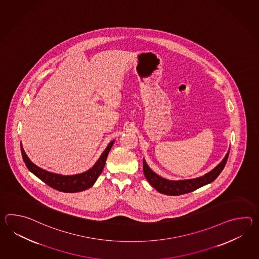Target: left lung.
<instances>
[{
  "label": "left lung",
  "mask_w": 259,
  "mask_h": 259,
  "mask_svg": "<svg viewBox=\"0 0 259 259\" xmlns=\"http://www.w3.org/2000/svg\"><path fill=\"white\" fill-rule=\"evenodd\" d=\"M230 151L226 154L224 159L219 163L218 166L213 169L211 172H207L206 175L197 179H187V180H169L164 179L158 174H156L150 168L148 163L143 159V171L145 178L157 191L166 195L179 196L186 194L201 188L204 185L213 182L224 169L225 165L228 161Z\"/></svg>",
  "instance_id": "left-lung-1"
}]
</instances>
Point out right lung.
I'll list each match as a JSON object with an SVG mask.
<instances>
[{"label":"right lung","mask_w":259,"mask_h":259,"mask_svg":"<svg viewBox=\"0 0 259 259\" xmlns=\"http://www.w3.org/2000/svg\"><path fill=\"white\" fill-rule=\"evenodd\" d=\"M113 143L114 141H111L108 145L107 149L104 150L103 153L101 154L98 161L91 169H89L87 172L74 175V176H61L58 174L47 172L40 167L36 166L34 163L29 161L28 156L26 155L24 151L22 146L21 145L20 146H21V154H22L24 162L30 172L34 174L38 179H40L42 182H45L46 185H48L54 190H57L61 192L73 193V192H79V191L87 190L92 187L98 177L100 176V174L103 171L107 157Z\"/></svg>","instance_id":"add662e5"}]
</instances>
